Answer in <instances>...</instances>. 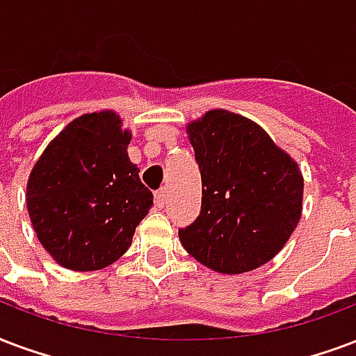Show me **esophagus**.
<instances>
[{"instance_id":"esophagus-1","label":"esophagus","mask_w":356,"mask_h":356,"mask_svg":"<svg viewBox=\"0 0 356 356\" xmlns=\"http://www.w3.org/2000/svg\"><path fill=\"white\" fill-rule=\"evenodd\" d=\"M154 202H156L157 208L165 207V202H167V191H165V189H159V191L156 193V199H154Z\"/></svg>"}]
</instances>
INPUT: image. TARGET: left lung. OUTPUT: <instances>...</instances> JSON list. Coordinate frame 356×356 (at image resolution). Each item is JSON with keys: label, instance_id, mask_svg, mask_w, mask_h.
Instances as JSON below:
<instances>
[{"label": "left lung", "instance_id": "obj_1", "mask_svg": "<svg viewBox=\"0 0 356 356\" xmlns=\"http://www.w3.org/2000/svg\"><path fill=\"white\" fill-rule=\"evenodd\" d=\"M202 180L199 218L178 229L181 245L221 274L263 266L282 250L302 212L300 170L257 124L210 111L189 125Z\"/></svg>", "mask_w": 356, "mask_h": 356}]
</instances>
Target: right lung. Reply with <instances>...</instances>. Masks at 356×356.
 Returning a JSON list of instances; mask_svg holds the SVG:
<instances>
[{
    "label": "right lung",
    "mask_w": 356,
    "mask_h": 356,
    "mask_svg": "<svg viewBox=\"0 0 356 356\" xmlns=\"http://www.w3.org/2000/svg\"><path fill=\"white\" fill-rule=\"evenodd\" d=\"M114 112L76 118L48 144L28 180L37 238L69 270H101L124 255L154 195L127 156Z\"/></svg>",
    "instance_id": "right-lung-1"
}]
</instances>
